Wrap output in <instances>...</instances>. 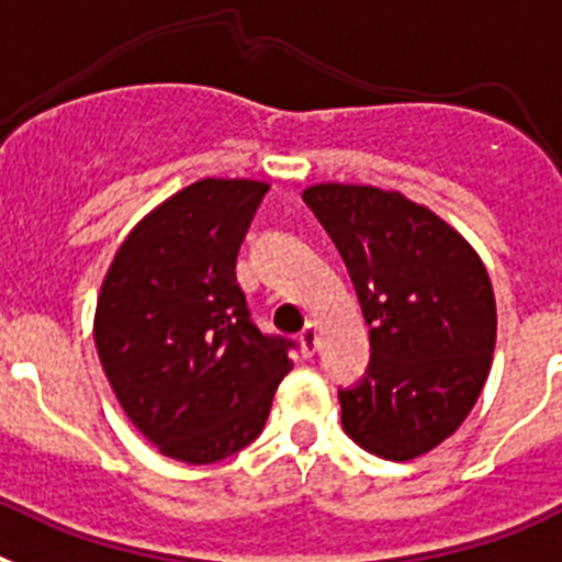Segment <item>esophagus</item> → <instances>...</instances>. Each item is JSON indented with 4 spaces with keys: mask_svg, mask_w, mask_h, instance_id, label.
<instances>
[{
    "mask_svg": "<svg viewBox=\"0 0 562 562\" xmlns=\"http://www.w3.org/2000/svg\"><path fill=\"white\" fill-rule=\"evenodd\" d=\"M300 345H302V353L305 356L316 353V325L314 322H305V328L300 330Z\"/></svg>",
    "mask_w": 562,
    "mask_h": 562,
    "instance_id": "obj_1",
    "label": "esophagus"
}]
</instances>
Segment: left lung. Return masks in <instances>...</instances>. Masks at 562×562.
<instances>
[{"instance_id": "obj_1", "label": "left lung", "mask_w": 562, "mask_h": 562, "mask_svg": "<svg viewBox=\"0 0 562 562\" xmlns=\"http://www.w3.org/2000/svg\"><path fill=\"white\" fill-rule=\"evenodd\" d=\"M348 266L370 328V364L339 390L362 450L413 461L475 407L495 353V291L461 234L402 192L316 183L302 192Z\"/></svg>"}]
</instances>
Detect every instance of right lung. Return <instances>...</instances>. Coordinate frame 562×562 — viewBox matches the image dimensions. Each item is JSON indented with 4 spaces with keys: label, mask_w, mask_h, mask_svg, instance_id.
Returning a JSON list of instances; mask_svg holds the SVG:
<instances>
[{
    "label": "right lung",
    "mask_w": 562,
    "mask_h": 562,
    "mask_svg": "<svg viewBox=\"0 0 562 562\" xmlns=\"http://www.w3.org/2000/svg\"><path fill=\"white\" fill-rule=\"evenodd\" d=\"M268 183L203 178L126 234L92 336L130 422L164 456L214 463L260 436L291 341L251 322L237 251Z\"/></svg>",
    "instance_id": "add662e5"
}]
</instances>
